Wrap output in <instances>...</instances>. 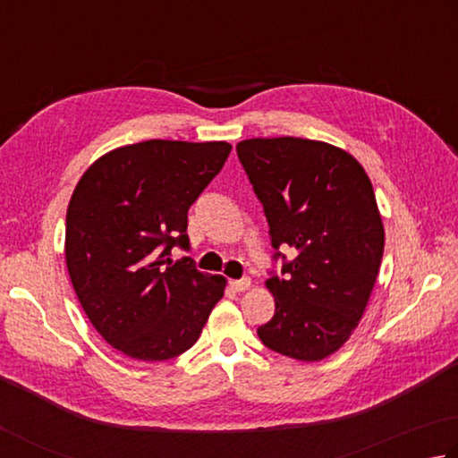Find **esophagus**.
I'll list each match as a JSON object with an SVG mask.
<instances>
[{"instance_id": "obj_1", "label": "esophagus", "mask_w": 458, "mask_h": 458, "mask_svg": "<svg viewBox=\"0 0 458 458\" xmlns=\"http://www.w3.org/2000/svg\"><path fill=\"white\" fill-rule=\"evenodd\" d=\"M252 286V280L250 278H240V280H230V288L234 290V293H244Z\"/></svg>"}]
</instances>
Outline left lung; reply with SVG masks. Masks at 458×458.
I'll return each mask as SVG.
<instances>
[{
	"instance_id": "left-lung-1",
	"label": "left lung",
	"mask_w": 458,
	"mask_h": 458,
	"mask_svg": "<svg viewBox=\"0 0 458 458\" xmlns=\"http://www.w3.org/2000/svg\"><path fill=\"white\" fill-rule=\"evenodd\" d=\"M236 152L274 250H296L266 280L276 310L258 336L274 352L318 362L351 338L378 276L385 226L370 178L354 156L318 140L252 138Z\"/></svg>"
}]
</instances>
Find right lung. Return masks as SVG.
I'll return each instance as SVG.
<instances>
[{"label":"right lung","instance_id":"add662e5","mask_svg":"<svg viewBox=\"0 0 458 458\" xmlns=\"http://www.w3.org/2000/svg\"><path fill=\"white\" fill-rule=\"evenodd\" d=\"M228 142L148 140L115 148L80 178L65 216V264L81 309L130 359L170 360L192 348L226 278L174 262L188 210L222 170Z\"/></svg>","mask_w":458,"mask_h":458}]
</instances>
